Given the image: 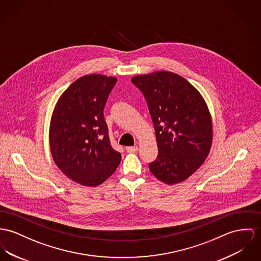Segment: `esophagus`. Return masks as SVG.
I'll return each instance as SVG.
<instances>
[{
	"mask_svg": "<svg viewBox=\"0 0 261 261\" xmlns=\"http://www.w3.org/2000/svg\"><path fill=\"white\" fill-rule=\"evenodd\" d=\"M126 151L130 154H133V153H136L138 151V147L137 146H131V147H127L126 148Z\"/></svg>",
	"mask_w": 261,
	"mask_h": 261,
	"instance_id": "34e87169",
	"label": "esophagus"
}]
</instances>
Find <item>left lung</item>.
<instances>
[{"instance_id":"1","label":"left lung","mask_w":261,"mask_h":261,"mask_svg":"<svg viewBox=\"0 0 261 261\" xmlns=\"http://www.w3.org/2000/svg\"><path fill=\"white\" fill-rule=\"evenodd\" d=\"M144 95L154 124L158 156L149 164L161 181L174 185L191 177L205 161L213 143V122L199 90L171 71L132 77Z\"/></svg>"}]
</instances>
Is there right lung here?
<instances>
[{"instance_id": "1", "label": "right lung", "mask_w": 261, "mask_h": 261, "mask_svg": "<svg viewBox=\"0 0 261 261\" xmlns=\"http://www.w3.org/2000/svg\"><path fill=\"white\" fill-rule=\"evenodd\" d=\"M117 79L86 74L60 95L49 124L54 162L70 180L97 187L117 169L121 154L109 140L103 110Z\"/></svg>"}]
</instances>
